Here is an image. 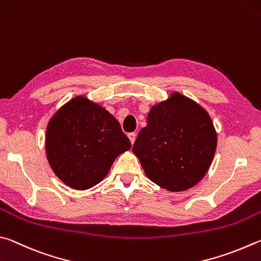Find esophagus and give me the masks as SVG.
<instances>
[{
	"label": "esophagus",
	"instance_id": "esophagus-1",
	"mask_svg": "<svg viewBox=\"0 0 261 261\" xmlns=\"http://www.w3.org/2000/svg\"><path fill=\"white\" fill-rule=\"evenodd\" d=\"M127 136H128V139H129L130 143H132V144H134V142H135V139H136V134H135V133H129V134H128Z\"/></svg>",
	"mask_w": 261,
	"mask_h": 261
}]
</instances>
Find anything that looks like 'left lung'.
<instances>
[{
	"mask_svg": "<svg viewBox=\"0 0 261 261\" xmlns=\"http://www.w3.org/2000/svg\"><path fill=\"white\" fill-rule=\"evenodd\" d=\"M217 150V132L206 110L179 93L150 109L133 152L150 180L185 191L203 179Z\"/></svg>",
	"mask_w": 261,
	"mask_h": 261,
	"instance_id": "1",
	"label": "left lung"
}]
</instances>
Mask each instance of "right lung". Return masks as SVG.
<instances>
[{"instance_id": "obj_1", "label": "right lung", "mask_w": 261, "mask_h": 261, "mask_svg": "<svg viewBox=\"0 0 261 261\" xmlns=\"http://www.w3.org/2000/svg\"><path fill=\"white\" fill-rule=\"evenodd\" d=\"M130 149L120 123L85 96L68 100L47 126L45 153L66 186L86 190L102 181L119 154Z\"/></svg>"}]
</instances>
